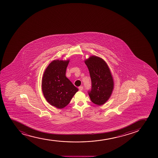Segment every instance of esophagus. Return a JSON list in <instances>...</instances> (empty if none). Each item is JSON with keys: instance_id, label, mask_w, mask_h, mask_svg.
<instances>
[{"instance_id": "34e87169", "label": "esophagus", "mask_w": 158, "mask_h": 158, "mask_svg": "<svg viewBox=\"0 0 158 158\" xmlns=\"http://www.w3.org/2000/svg\"><path fill=\"white\" fill-rule=\"evenodd\" d=\"M83 88L82 86H80V87H79V90L82 91L83 90Z\"/></svg>"}]
</instances>
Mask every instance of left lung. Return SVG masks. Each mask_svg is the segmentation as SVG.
Masks as SVG:
<instances>
[{
	"label": "left lung",
	"instance_id": "1",
	"mask_svg": "<svg viewBox=\"0 0 158 158\" xmlns=\"http://www.w3.org/2000/svg\"><path fill=\"white\" fill-rule=\"evenodd\" d=\"M89 69L92 87L88 92L91 100L98 105L105 104L111 96L114 90V79L110 68L103 59L91 56L85 60Z\"/></svg>",
	"mask_w": 158,
	"mask_h": 158
}]
</instances>
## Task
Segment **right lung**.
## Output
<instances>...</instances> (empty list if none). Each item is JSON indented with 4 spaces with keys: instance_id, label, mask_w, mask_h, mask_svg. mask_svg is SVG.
Listing matches in <instances>:
<instances>
[{
    "instance_id": "1",
    "label": "right lung",
    "mask_w": 158,
    "mask_h": 158,
    "mask_svg": "<svg viewBox=\"0 0 158 158\" xmlns=\"http://www.w3.org/2000/svg\"><path fill=\"white\" fill-rule=\"evenodd\" d=\"M69 60H55L45 69L42 78V90L47 101L57 108L69 104L78 89L66 76Z\"/></svg>"
}]
</instances>
